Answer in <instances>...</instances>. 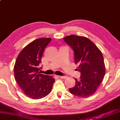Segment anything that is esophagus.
Masks as SVG:
<instances>
[{"label": "esophagus", "mask_w": 120, "mask_h": 120, "mask_svg": "<svg viewBox=\"0 0 120 120\" xmlns=\"http://www.w3.org/2000/svg\"><path fill=\"white\" fill-rule=\"evenodd\" d=\"M58 77H59V78H61V79H65V78H66V76H61V75H58Z\"/></svg>", "instance_id": "obj_1"}]
</instances>
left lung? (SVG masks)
Wrapping results in <instances>:
<instances>
[{
    "instance_id": "8db88e82",
    "label": "left lung",
    "mask_w": 120,
    "mask_h": 120,
    "mask_svg": "<svg viewBox=\"0 0 120 120\" xmlns=\"http://www.w3.org/2000/svg\"><path fill=\"white\" fill-rule=\"evenodd\" d=\"M74 52V63L81 73L80 79L74 78L75 85L69 89L70 93L79 97L93 94L105 74L104 57L100 50L89 38L71 35L64 38Z\"/></svg>"
}]
</instances>
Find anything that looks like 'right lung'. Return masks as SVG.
<instances>
[{
    "instance_id": "obj_1",
    "label": "right lung",
    "mask_w": 120,
    "mask_h": 120,
    "mask_svg": "<svg viewBox=\"0 0 120 120\" xmlns=\"http://www.w3.org/2000/svg\"><path fill=\"white\" fill-rule=\"evenodd\" d=\"M51 38H42L30 42L19 54L15 65L14 75L18 85L27 96L38 100L49 94L55 79L41 74L39 64L45 47Z\"/></svg>"
}]
</instances>
